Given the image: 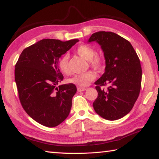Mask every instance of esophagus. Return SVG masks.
<instances>
[{"label":"esophagus","mask_w":159,"mask_h":159,"mask_svg":"<svg viewBox=\"0 0 159 159\" xmlns=\"http://www.w3.org/2000/svg\"><path fill=\"white\" fill-rule=\"evenodd\" d=\"M86 89L85 88H80V87H77V90L78 92H82V91H85Z\"/></svg>","instance_id":"1"}]
</instances>
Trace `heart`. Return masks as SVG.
I'll return each instance as SVG.
<instances>
[{
	"label": "heart",
	"mask_w": 159,
	"mask_h": 159,
	"mask_svg": "<svg viewBox=\"0 0 159 159\" xmlns=\"http://www.w3.org/2000/svg\"><path fill=\"white\" fill-rule=\"evenodd\" d=\"M76 52L78 55L83 59H85V60L89 61L90 65L96 71L100 70L103 66V57L99 55H95V50L90 45L85 44L80 45L76 48ZM58 65L62 73L66 74L69 73V55L67 54L64 55L60 59ZM95 79V74L90 71H88L85 72V73L74 75L73 76L69 78L68 79V82L77 85L78 87L84 88L89 85Z\"/></svg>",
	"instance_id": "1"
}]
</instances>
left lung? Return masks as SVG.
I'll return each instance as SVG.
<instances>
[{
	"label": "left lung",
	"mask_w": 159,
	"mask_h": 159,
	"mask_svg": "<svg viewBox=\"0 0 159 159\" xmlns=\"http://www.w3.org/2000/svg\"><path fill=\"white\" fill-rule=\"evenodd\" d=\"M100 45L105 59V72L95 82L98 96L93 102L95 112L104 119L115 120L127 115L138 98L142 67L133 45L113 32L98 31L88 43ZM108 84L107 89L102 86Z\"/></svg>",
	"instance_id": "left-lung-1"
}]
</instances>
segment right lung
Listing matches in <instances>:
<instances>
[{"label":"right lung","mask_w":159,"mask_h":159,"mask_svg":"<svg viewBox=\"0 0 159 159\" xmlns=\"http://www.w3.org/2000/svg\"><path fill=\"white\" fill-rule=\"evenodd\" d=\"M79 41L43 39L25 48L15 65V79L21 106L31 118L49 128L60 125L69 114L74 84L60 85L64 76L59 59Z\"/></svg>","instance_id":"1"}]
</instances>
